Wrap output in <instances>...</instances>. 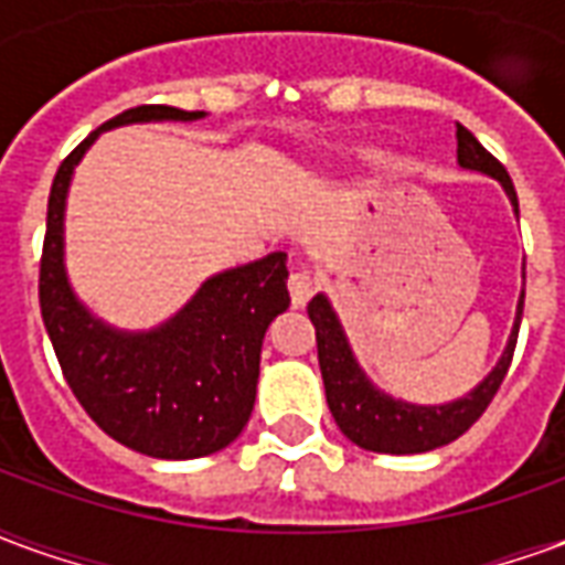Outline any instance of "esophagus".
<instances>
[{
    "label": "esophagus",
    "instance_id": "1",
    "mask_svg": "<svg viewBox=\"0 0 565 565\" xmlns=\"http://www.w3.org/2000/svg\"><path fill=\"white\" fill-rule=\"evenodd\" d=\"M287 287H290V299H294L296 308H302L311 299V296L318 294L320 281L311 275V271L299 269L290 275V281H287Z\"/></svg>",
    "mask_w": 565,
    "mask_h": 565
}]
</instances>
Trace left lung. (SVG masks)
Segmentation results:
<instances>
[{"mask_svg":"<svg viewBox=\"0 0 565 565\" xmlns=\"http://www.w3.org/2000/svg\"><path fill=\"white\" fill-rule=\"evenodd\" d=\"M457 160H460L462 169H475V172L497 178L518 209V193H514L505 166L460 124H457ZM521 315L523 294L521 302H518V320H514L505 354L472 393H466L462 399L448 405H408L403 399H393L387 393L375 391L369 384L363 369L356 366L348 339H344L342 323L327 302V296H315L308 302V318L315 323V335H318V363L323 387H327V405H330L339 429L354 445L379 450V454H424V450L441 448L454 438H460L478 417L484 415L487 405L493 403L499 384L509 372L514 344H518V330H521Z\"/></svg>","mask_w":565,"mask_h":565,"instance_id":"1","label":"left lung"}]
</instances>
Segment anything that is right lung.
Masks as SVG:
<instances>
[{"label": "right lung", "instance_id": "add662e5", "mask_svg": "<svg viewBox=\"0 0 565 565\" xmlns=\"http://www.w3.org/2000/svg\"><path fill=\"white\" fill-rule=\"evenodd\" d=\"M202 111L139 105L93 129L56 169L47 199L39 302L63 379L96 426L160 460H193L226 448L254 412L259 348L290 306L287 254L221 271L160 330L115 332L81 306L63 266V211L72 169L103 129L139 120H196Z\"/></svg>", "mask_w": 565, "mask_h": 565}]
</instances>
